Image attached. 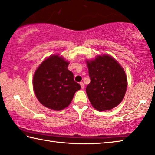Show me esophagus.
<instances>
[{
  "mask_svg": "<svg viewBox=\"0 0 155 155\" xmlns=\"http://www.w3.org/2000/svg\"><path fill=\"white\" fill-rule=\"evenodd\" d=\"M80 85H81V87L82 89H84V87H85V85H84V83L83 82H81L80 83Z\"/></svg>",
  "mask_w": 155,
  "mask_h": 155,
  "instance_id": "esophagus-1",
  "label": "esophagus"
}]
</instances>
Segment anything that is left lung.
<instances>
[{
  "label": "left lung",
  "instance_id": "obj_1",
  "mask_svg": "<svg viewBox=\"0 0 155 155\" xmlns=\"http://www.w3.org/2000/svg\"><path fill=\"white\" fill-rule=\"evenodd\" d=\"M87 64L91 81L86 93L92 106L98 111H106L118 105L127 88V76L121 65L104 54Z\"/></svg>",
  "mask_w": 155,
  "mask_h": 155
}]
</instances>
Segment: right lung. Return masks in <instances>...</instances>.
<instances>
[{
	"mask_svg": "<svg viewBox=\"0 0 155 155\" xmlns=\"http://www.w3.org/2000/svg\"><path fill=\"white\" fill-rule=\"evenodd\" d=\"M69 63L61 57L53 55L41 63L33 77V90L38 101L56 111L65 109L71 103L81 85L68 69Z\"/></svg>",
	"mask_w": 155,
	"mask_h": 155,
	"instance_id": "obj_1",
	"label": "right lung"
}]
</instances>
